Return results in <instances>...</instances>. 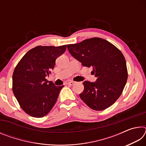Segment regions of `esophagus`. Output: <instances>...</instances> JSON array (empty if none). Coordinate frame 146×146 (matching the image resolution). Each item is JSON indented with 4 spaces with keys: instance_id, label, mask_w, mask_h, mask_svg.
Instances as JSON below:
<instances>
[{
    "instance_id": "1",
    "label": "esophagus",
    "mask_w": 146,
    "mask_h": 146,
    "mask_svg": "<svg viewBox=\"0 0 146 146\" xmlns=\"http://www.w3.org/2000/svg\"><path fill=\"white\" fill-rule=\"evenodd\" d=\"M76 82H73V81H70V82H68V84L69 86H73L74 84H75Z\"/></svg>"
}]
</instances>
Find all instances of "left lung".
<instances>
[{
  "label": "left lung",
  "mask_w": 146,
  "mask_h": 146,
  "mask_svg": "<svg viewBox=\"0 0 146 146\" xmlns=\"http://www.w3.org/2000/svg\"><path fill=\"white\" fill-rule=\"evenodd\" d=\"M68 49L83 66L93 67L97 78L94 82H83L81 99L94 110L110 107L119 98L127 82L126 62L122 52L110 42L98 37L68 44Z\"/></svg>",
  "instance_id": "obj_1"
}]
</instances>
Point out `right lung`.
I'll return each mask as SVG.
<instances>
[{
    "label": "right lung",
    "mask_w": 146,
    "mask_h": 146,
    "mask_svg": "<svg viewBox=\"0 0 146 146\" xmlns=\"http://www.w3.org/2000/svg\"><path fill=\"white\" fill-rule=\"evenodd\" d=\"M66 48V45L36 46L28 51L15 68L13 92L21 108L31 117H44L55 104L64 86H56L46 76Z\"/></svg>",
    "instance_id": "obj_1"
}]
</instances>
